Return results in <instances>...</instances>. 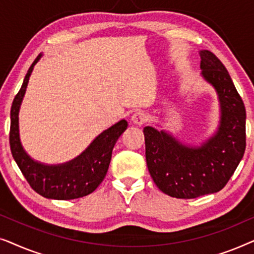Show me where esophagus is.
Returning <instances> with one entry per match:
<instances>
[{
	"mask_svg": "<svg viewBox=\"0 0 254 254\" xmlns=\"http://www.w3.org/2000/svg\"><path fill=\"white\" fill-rule=\"evenodd\" d=\"M130 120H131V123H133V124L141 126V125L147 123L148 116L144 112H142V111H137V112H135L133 116H131Z\"/></svg>",
	"mask_w": 254,
	"mask_h": 254,
	"instance_id": "34e87169",
	"label": "esophagus"
}]
</instances>
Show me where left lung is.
Returning a JSON list of instances; mask_svg holds the SVG:
<instances>
[{
  "label": "left lung",
  "instance_id": "obj_1",
  "mask_svg": "<svg viewBox=\"0 0 254 254\" xmlns=\"http://www.w3.org/2000/svg\"><path fill=\"white\" fill-rule=\"evenodd\" d=\"M202 76L216 89L221 103L218 131L201 147L180 144L165 131L144 127L145 159L156 186L177 199L216 193L227 185L246 147V111L229 72L210 51H202Z\"/></svg>",
  "mask_w": 254,
  "mask_h": 254
}]
</instances>
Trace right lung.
I'll return each mask as SVG.
<instances>
[{"mask_svg":"<svg viewBox=\"0 0 254 254\" xmlns=\"http://www.w3.org/2000/svg\"><path fill=\"white\" fill-rule=\"evenodd\" d=\"M39 59L40 55H38L31 64L22 88L12 102L10 112V149L26 182L38 194L55 200L78 199L92 193L105 178L114 144L128 124L126 120H120L109 129L104 130L81 156L67 164L48 166L32 161L20 144L18 112L33 65Z\"/></svg>","mask_w":254,"mask_h":254,"instance_id":"obj_1","label":"right lung"}]
</instances>
